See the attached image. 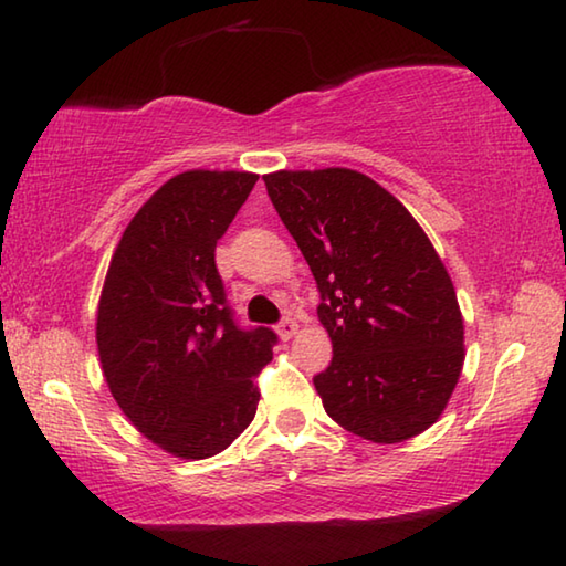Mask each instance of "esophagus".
Masks as SVG:
<instances>
[{
    "label": "esophagus",
    "instance_id": "esophagus-1",
    "mask_svg": "<svg viewBox=\"0 0 566 566\" xmlns=\"http://www.w3.org/2000/svg\"><path fill=\"white\" fill-rule=\"evenodd\" d=\"M296 329H300V324H296L294 319H282L280 327H276V334H280V339L286 342V339L294 337Z\"/></svg>",
    "mask_w": 566,
    "mask_h": 566
}]
</instances>
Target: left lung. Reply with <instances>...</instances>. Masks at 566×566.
<instances>
[{"instance_id": "8db88e82", "label": "left lung", "mask_w": 566, "mask_h": 566, "mask_svg": "<svg viewBox=\"0 0 566 566\" xmlns=\"http://www.w3.org/2000/svg\"><path fill=\"white\" fill-rule=\"evenodd\" d=\"M266 191L322 292L332 339L314 377L347 432L397 444L442 417L464 364V319L434 244L409 209L357 169H280Z\"/></svg>"}]
</instances>
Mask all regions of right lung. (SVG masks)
Instances as JSON below:
<instances>
[{"label":"right lung","instance_id":"1","mask_svg":"<svg viewBox=\"0 0 566 566\" xmlns=\"http://www.w3.org/2000/svg\"><path fill=\"white\" fill-rule=\"evenodd\" d=\"M260 175L187 169L122 232L97 306V349L114 401L167 454L207 459L256 415L254 377L274 332L239 329L214 264L217 242Z\"/></svg>","mask_w":566,"mask_h":566}]
</instances>
